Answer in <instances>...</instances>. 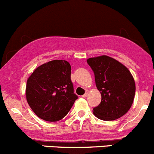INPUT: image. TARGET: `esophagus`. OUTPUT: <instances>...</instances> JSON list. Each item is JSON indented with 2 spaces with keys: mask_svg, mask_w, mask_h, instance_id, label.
<instances>
[{
  "mask_svg": "<svg viewBox=\"0 0 154 154\" xmlns=\"http://www.w3.org/2000/svg\"><path fill=\"white\" fill-rule=\"evenodd\" d=\"M88 90H87V91H86V93H85V94L83 95V97H86L87 96H88Z\"/></svg>",
  "mask_w": 154,
  "mask_h": 154,
  "instance_id": "obj_1",
  "label": "esophagus"
}]
</instances>
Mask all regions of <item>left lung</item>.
I'll return each instance as SVG.
<instances>
[{
	"label": "left lung",
	"mask_w": 154,
	"mask_h": 154,
	"mask_svg": "<svg viewBox=\"0 0 154 154\" xmlns=\"http://www.w3.org/2000/svg\"><path fill=\"white\" fill-rule=\"evenodd\" d=\"M93 70L101 102L93 109L97 119L113 121L125 115L131 107L136 93V84L129 69L118 60L103 55L88 58Z\"/></svg>",
	"instance_id": "8db88e82"
}]
</instances>
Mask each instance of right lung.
<instances>
[{
	"label": "right lung",
	"mask_w": 154,
	"mask_h": 154,
	"mask_svg": "<svg viewBox=\"0 0 154 154\" xmlns=\"http://www.w3.org/2000/svg\"><path fill=\"white\" fill-rule=\"evenodd\" d=\"M66 60H52L34 70L26 85L29 106L40 119L50 122L65 117L77 99Z\"/></svg>",
	"instance_id": "right-lung-1"
}]
</instances>
